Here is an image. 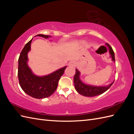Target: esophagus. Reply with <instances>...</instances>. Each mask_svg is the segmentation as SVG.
Wrapping results in <instances>:
<instances>
[{
  "label": "esophagus",
  "instance_id": "esophagus-1",
  "mask_svg": "<svg viewBox=\"0 0 134 134\" xmlns=\"http://www.w3.org/2000/svg\"><path fill=\"white\" fill-rule=\"evenodd\" d=\"M75 62H74V61H71V62H70L68 64V65L70 66V67H74L75 66Z\"/></svg>",
  "mask_w": 134,
  "mask_h": 134
}]
</instances>
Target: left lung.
Here are the masks:
<instances>
[{"label":"left lung","mask_w":134,"mask_h":134,"mask_svg":"<svg viewBox=\"0 0 134 134\" xmlns=\"http://www.w3.org/2000/svg\"><path fill=\"white\" fill-rule=\"evenodd\" d=\"M107 45L109 48V53H110L112 60L113 62H115V53L112 50V48L107 44ZM80 72L76 69L75 74L74 77V84L76 91L78 92L79 94H82L86 97H94L102 94L104 92L107 91L108 89L111 87L113 84V82L108 86H102V87H96L90 86L83 83L79 78Z\"/></svg>","instance_id":"obj_1"}]
</instances>
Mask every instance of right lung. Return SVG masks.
I'll list each match as a JSON object with an SVG mask.
<instances>
[{"label": "right lung", "instance_id": "right-lung-1", "mask_svg": "<svg viewBox=\"0 0 134 134\" xmlns=\"http://www.w3.org/2000/svg\"><path fill=\"white\" fill-rule=\"evenodd\" d=\"M36 36H40L46 39L51 37L42 34ZM32 41V39L26 44L18 59L19 83L22 90L26 94L35 98L42 99L50 97L55 92L60 77L63 75L66 66L59 69L47 75L43 76L35 75L27 65V54L31 50Z\"/></svg>", "mask_w": 134, "mask_h": 134}]
</instances>
